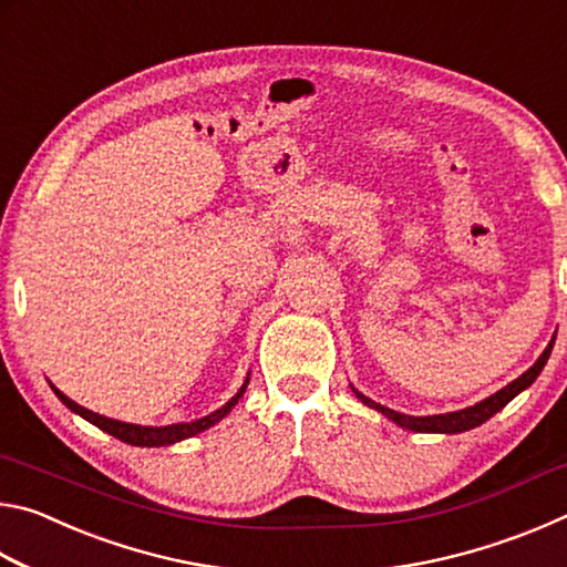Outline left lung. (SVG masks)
I'll return each instance as SVG.
<instances>
[{
	"label": "left lung",
	"instance_id": "1",
	"mask_svg": "<svg viewBox=\"0 0 567 567\" xmlns=\"http://www.w3.org/2000/svg\"><path fill=\"white\" fill-rule=\"evenodd\" d=\"M553 344H555V334H553V340L548 342V348L543 350L540 358H537V360L533 362V368H527L520 378L511 382V385H505L503 390H497L495 395H491V398L475 402V405L463 408V410H455V412H443V415H420V417L405 415V412L390 410V408H385V405H380V402L370 400L368 395H362V392L354 390L352 385H350V388H352L354 395H358V400L362 402V405H368V408H372V410L382 412V415L395 422V425L405 427V430H412V433L457 435V433H465V430H473V427H477V425H483L485 420H491V417L495 415V412H501L513 398H517L523 390L530 388L533 382L537 380V375H540V372H543L545 362H548L550 352H553Z\"/></svg>",
	"mask_w": 567,
	"mask_h": 567
}]
</instances>
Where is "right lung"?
I'll return each instance as SVG.
<instances>
[{
  "label": "right lung",
  "mask_w": 567,
  "mask_h": 567,
  "mask_svg": "<svg viewBox=\"0 0 567 567\" xmlns=\"http://www.w3.org/2000/svg\"><path fill=\"white\" fill-rule=\"evenodd\" d=\"M247 382H249V372H247V378L243 382V388L235 392V398H229L223 408L215 410V412H209V415L199 417V420H192V422H175V425H162V427H155V425H134V422H122V420L104 417V415H100V412H92L87 408L76 405V402L66 398L62 390H56L52 382H50V388L54 390V395L60 398L64 405L74 412V415H80V417H84L87 422H92V425H97L107 435L122 440V443L137 445V447H162V445H175V443H179V440H187L192 435H199V433H205L207 427L217 425L219 420H223L225 415H229V410L237 405L239 398L245 395Z\"/></svg>",
  "instance_id": "right-lung-1"
}]
</instances>
